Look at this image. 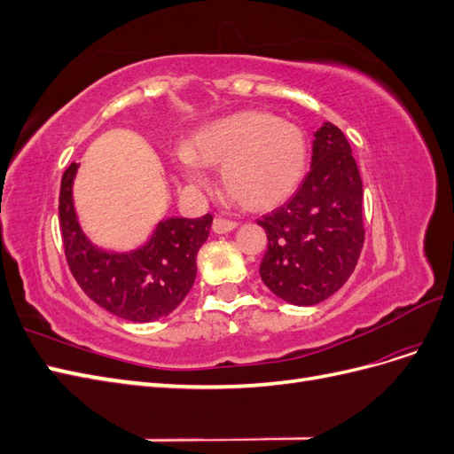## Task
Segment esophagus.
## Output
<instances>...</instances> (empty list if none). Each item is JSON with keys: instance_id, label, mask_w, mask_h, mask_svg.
I'll use <instances>...</instances> for the list:
<instances>
[{"instance_id": "obj_1", "label": "esophagus", "mask_w": 454, "mask_h": 454, "mask_svg": "<svg viewBox=\"0 0 454 454\" xmlns=\"http://www.w3.org/2000/svg\"><path fill=\"white\" fill-rule=\"evenodd\" d=\"M237 222H231V219H225V217H215L214 223H212V229L214 232H217V235H223V232H231L232 229H237Z\"/></svg>"}]
</instances>
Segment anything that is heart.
<instances>
[{
  "label": "heart",
  "instance_id": "b5f03b06",
  "mask_svg": "<svg viewBox=\"0 0 454 454\" xmlns=\"http://www.w3.org/2000/svg\"><path fill=\"white\" fill-rule=\"evenodd\" d=\"M187 182L204 185V167H222L231 200L252 212L277 208L294 195L307 170V138L290 121L267 112H240L202 127L177 151Z\"/></svg>",
  "mask_w": 454,
  "mask_h": 454
}]
</instances>
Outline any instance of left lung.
<instances>
[{"label":"left lung","mask_w":454,"mask_h":454,"mask_svg":"<svg viewBox=\"0 0 454 454\" xmlns=\"http://www.w3.org/2000/svg\"><path fill=\"white\" fill-rule=\"evenodd\" d=\"M362 200L350 144L340 129L324 122L314 132L312 164L303 184L257 222L269 239L259 274L274 295L310 307L342 287L364 248Z\"/></svg>","instance_id":"8db88e82"}]
</instances>
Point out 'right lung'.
<instances>
[{
    "label": "right lung",
    "instance_id": "add662e5",
    "mask_svg": "<svg viewBox=\"0 0 454 454\" xmlns=\"http://www.w3.org/2000/svg\"><path fill=\"white\" fill-rule=\"evenodd\" d=\"M79 164L66 168L59 214L66 261L74 278L96 305L130 322H155L168 316L193 287L197 254L210 235L212 215L168 217L142 248L114 254L87 239L74 208V177Z\"/></svg>",
    "mask_w": 454,
    "mask_h": 454
}]
</instances>
